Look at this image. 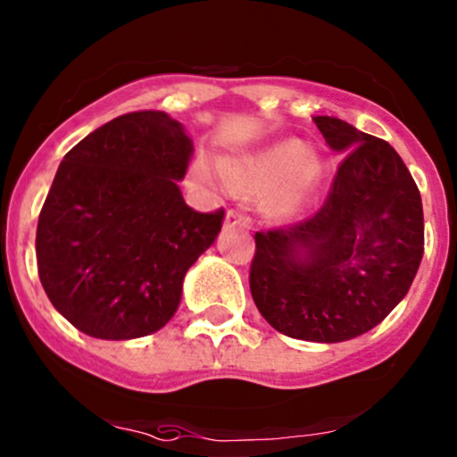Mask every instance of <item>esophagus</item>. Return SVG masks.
<instances>
[{
	"label": "esophagus",
	"instance_id": "34e87169",
	"mask_svg": "<svg viewBox=\"0 0 457 457\" xmlns=\"http://www.w3.org/2000/svg\"><path fill=\"white\" fill-rule=\"evenodd\" d=\"M223 225H225V228H228V229H232V228L249 229V228H252V219H249L247 214L237 212V210H229V212L225 214Z\"/></svg>",
	"mask_w": 457,
	"mask_h": 457
}]
</instances>
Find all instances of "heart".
<instances>
[{"label":"heart","mask_w":457,"mask_h":457,"mask_svg":"<svg viewBox=\"0 0 457 457\" xmlns=\"http://www.w3.org/2000/svg\"><path fill=\"white\" fill-rule=\"evenodd\" d=\"M225 181L243 192H261V210L269 219L300 214L320 188L324 166L311 148L285 142L220 164Z\"/></svg>","instance_id":"obj_1"}]
</instances>
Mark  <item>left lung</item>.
Here are the masks:
<instances>
[{
    "label": "left lung",
    "mask_w": 457,
    "mask_h": 457,
    "mask_svg": "<svg viewBox=\"0 0 457 457\" xmlns=\"http://www.w3.org/2000/svg\"><path fill=\"white\" fill-rule=\"evenodd\" d=\"M313 120L345 157L313 216L256 232L249 289L278 333L337 344L381 324L407 295L425 223L419 186L390 144L339 118Z\"/></svg>",
    "instance_id": "obj_1"
}]
</instances>
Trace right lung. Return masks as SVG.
<instances>
[{
    "mask_svg": "<svg viewBox=\"0 0 457 457\" xmlns=\"http://www.w3.org/2000/svg\"><path fill=\"white\" fill-rule=\"evenodd\" d=\"M190 157L188 133L164 112L113 118L63 157L38 214L37 267L80 333L137 339L175 315L225 216L186 205L177 181Z\"/></svg>",
    "mask_w": 457,
    "mask_h": 457,
    "instance_id": "obj_1",
    "label": "right lung"
}]
</instances>
